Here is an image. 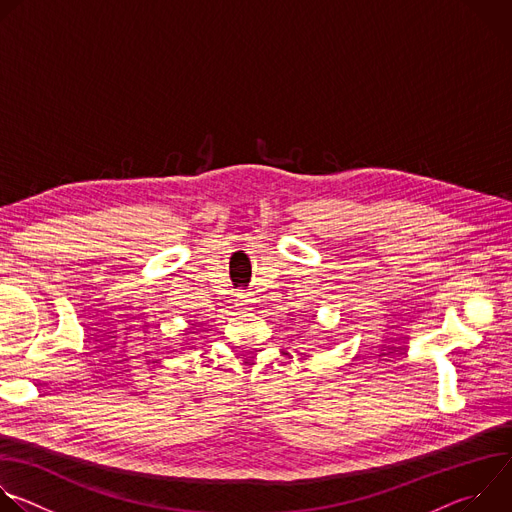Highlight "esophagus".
Segmentation results:
<instances>
[{"mask_svg": "<svg viewBox=\"0 0 512 512\" xmlns=\"http://www.w3.org/2000/svg\"><path fill=\"white\" fill-rule=\"evenodd\" d=\"M235 304H237V308H241V310H245V308H249V304H251V300L245 296V294H239L237 296V300H235Z\"/></svg>", "mask_w": 512, "mask_h": 512, "instance_id": "34e87169", "label": "esophagus"}]
</instances>
